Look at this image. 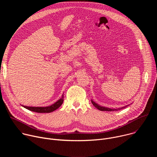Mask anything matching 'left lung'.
<instances>
[{"label": "left lung", "mask_w": 157, "mask_h": 157, "mask_svg": "<svg viewBox=\"0 0 157 157\" xmlns=\"http://www.w3.org/2000/svg\"><path fill=\"white\" fill-rule=\"evenodd\" d=\"M91 102L93 104V105L96 107L98 109H99V110L101 111H114V110H118L119 109L120 110V109H122L125 107H121V108H119V109H110V108H107V107H102V106H100L99 105H98L97 103H96L94 101H93V100H91Z\"/></svg>", "instance_id": "left-lung-1"}]
</instances>
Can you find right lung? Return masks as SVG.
<instances>
[{
	"label": "right lung",
	"mask_w": 157,
	"mask_h": 157,
	"mask_svg": "<svg viewBox=\"0 0 157 157\" xmlns=\"http://www.w3.org/2000/svg\"><path fill=\"white\" fill-rule=\"evenodd\" d=\"M63 99H64V95L63 94L61 99L58 100L53 104H52L50 106H47V107H29V106H25V105H23V106L25 109H27L29 110L33 111V112H35V113H52V112H53L54 110H56L57 109H58L62 105V104L63 102Z\"/></svg>",
	"instance_id": "1"
}]
</instances>
